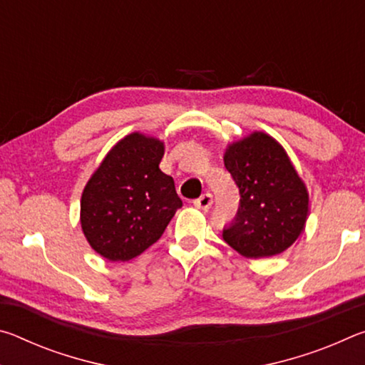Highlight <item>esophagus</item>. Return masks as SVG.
I'll return each mask as SVG.
<instances>
[{
  "label": "esophagus",
  "mask_w": 365,
  "mask_h": 365,
  "mask_svg": "<svg viewBox=\"0 0 365 365\" xmlns=\"http://www.w3.org/2000/svg\"><path fill=\"white\" fill-rule=\"evenodd\" d=\"M195 206L197 209H202V211H209L212 206V195L211 193H206L202 195L201 197H197V200L195 201Z\"/></svg>",
  "instance_id": "34e87169"
}]
</instances>
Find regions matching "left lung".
<instances>
[{
  "label": "left lung",
  "mask_w": 365,
  "mask_h": 365,
  "mask_svg": "<svg viewBox=\"0 0 365 365\" xmlns=\"http://www.w3.org/2000/svg\"><path fill=\"white\" fill-rule=\"evenodd\" d=\"M224 164L240 190L225 243L250 259L280 255L304 230L309 193L279 141L264 132L228 145Z\"/></svg>",
  "instance_id": "1"
}]
</instances>
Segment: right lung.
<instances>
[{"mask_svg":"<svg viewBox=\"0 0 365 365\" xmlns=\"http://www.w3.org/2000/svg\"><path fill=\"white\" fill-rule=\"evenodd\" d=\"M164 143L133 132L113 146L86 182L80 224L98 255L130 261L163 237L182 200L159 169Z\"/></svg>","mask_w":365,"mask_h":365,"instance_id":"add662e5","label":"right lung"}]
</instances>
